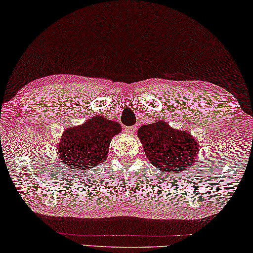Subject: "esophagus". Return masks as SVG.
<instances>
[{
	"label": "esophagus",
	"mask_w": 253,
	"mask_h": 253,
	"mask_svg": "<svg viewBox=\"0 0 253 253\" xmlns=\"http://www.w3.org/2000/svg\"><path fill=\"white\" fill-rule=\"evenodd\" d=\"M136 131V126H126V132L128 134H134Z\"/></svg>",
	"instance_id": "1"
}]
</instances>
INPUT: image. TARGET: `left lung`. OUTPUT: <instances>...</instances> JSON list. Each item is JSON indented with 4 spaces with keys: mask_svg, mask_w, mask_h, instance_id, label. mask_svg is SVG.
<instances>
[{
    "mask_svg": "<svg viewBox=\"0 0 253 253\" xmlns=\"http://www.w3.org/2000/svg\"><path fill=\"white\" fill-rule=\"evenodd\" d=\"M137 134L148 161L165 173H181L197 159L199 146L191 134L174 130L166 122L142 126Z\"/></svg>",
    "mask_w": 253,
    "mask_h": 253,
    "instance_id": "8db88e82",
    "label": "left lung"
}]
</instances>
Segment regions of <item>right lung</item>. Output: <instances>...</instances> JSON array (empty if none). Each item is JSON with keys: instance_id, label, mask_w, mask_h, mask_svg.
Segmentation results:
<instances>
[{"instance_id": "add662e5", "label": "right lung", "mask_w": 253, "mask_h": 253, "mask_svg": "<svg viewBox=\"0 0 253 253\" xmlns=\"http://www.w3.org/2000/svg\"><path fill=\"white\" fill-rule=\"evenodd\" d=\"M120 131L118 122L96 116L84 125L66 128L56 152L64 166L86 171L106 161L111 138Z\"/></svg>"}]
</instances>
